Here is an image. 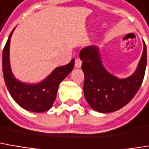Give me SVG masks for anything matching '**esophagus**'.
<instances>
[{"mask_svg":"<svg viewBox=\"0 0 149 149\" xmlns=\"http://www.w3.org/2000/svg\"><path fill=\"white\" fill-rule=\"evenodd\" d=\"M82 65V61L80 59H76L75 61V67L76 68H80Z\"/></svg>","mask_w":149,"mask_h":149,"instance_id":"1","label":"esophagus"}]
</instances>
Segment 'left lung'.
Returning a JSON list of instances; mask_svg holds the SVG:
<instances>
[{
  "label": "left lung",
  "instance_id": "obj_1",
  "mask_svg": "<svg viewBox=\"0 0 149 149\" xmlns=\"http://www.w3.org/2000/svg\"><path fill=\"white\" fill-rule=\"evenodd\" d=\"M79 57L83 61L82 70L84 73V97L97 112L107 113L122 108L132 100L142 85L147 65V47L144 42L138 66L126 78H118L105 69L96 46L84 47Z\"/></svg>",
  "mask_w": 149,
  "mask_h": 149
}]
</instances>
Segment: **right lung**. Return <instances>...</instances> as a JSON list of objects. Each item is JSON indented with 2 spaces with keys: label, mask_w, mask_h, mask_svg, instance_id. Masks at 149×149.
I'll return each mask as SVG.
<instances>
[{
  "label": "right lung",
  "mask_w": 149,
  "mask_h": 149,
  "mask_svg": "<svg viewBox=\"0 0 149 149\" xmlns=\"http://www.w3.org/2000/svg\"><path fill=\"white\" fill-rule=\"evenodd\" d=\"M14 29L7 39L2 54V70L5 84L13 98L21 107L34 113H43L49 110L56 99L59 85L70 74L74 67L75 60L69 64L55 68L42 82L35 84L22 83L13 76L9 61L10 39Z\"/></svg>",
  "instance_id": "right-lung-1"
}]
</instances>
